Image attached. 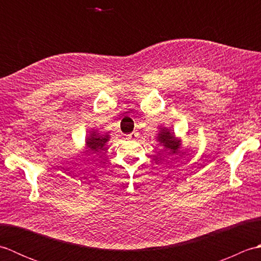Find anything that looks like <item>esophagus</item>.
Listing matches in <instances>:
<instances>
[{
  "mask_svg": "<svg viewBox=\"0 0 261 261\" xmlns=\"http://www.w3.org/2000/svg\"><path fill=\"white\" fill-rule=\"evenodd\" d=\"M137 136H138V134H136V132H132V134H130L126 138H127V139H135Z\"/></svg>",
  "mask_w": 261,
  "mask_h": 261,
  "instance_id": "1",
  "label": "esophagus"
}]
</instances>
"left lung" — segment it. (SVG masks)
Masks as SVG:
<instances>
[{
    "mask_svg": "<svg viewBox=\"0 0 261 261\" xmlns=\"http://www.w3.org/2000/svg\"><path fill=\"white\" fill-rule=\"evenodd\" d=\"M159 145L165 148V150H170L171 153H177L180 148V140L177 139L173 132H170L167 127H160L157 137Z\"/></svg>",
    "mask_w": 261,
    "mask_h": 261,
    "instance_id": "1",
    "label": "left lung"
}]
</instances>
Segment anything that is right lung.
Masks as SVG:
<instances>
[{
    "mask_svg": "<svg viewBox=\"0 0 261 261\" xmlns=\"http://www.w3.org/2000/svg\"><path fill=\"white\" fill-rule=\"evenodd\" d=\"M110 139V136L108 134L105 135H99L97 134V131L93 130L90 136L86 138V148L88 152H93V153H96L99 150H102L104 148L105 143H107Z\"/></svg>",
    "mask_w": 261,
    "mask_h": 261,
    "instance_id": "right-lung-1",
    "label": "right lung"
}]
</instances>
